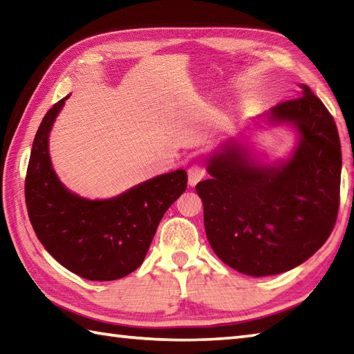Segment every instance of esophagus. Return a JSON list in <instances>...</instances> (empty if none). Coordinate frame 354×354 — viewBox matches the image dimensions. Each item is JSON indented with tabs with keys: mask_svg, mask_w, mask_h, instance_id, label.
I'll use <instances>...</instances> for the list:
<instances>
[{
	"mask_svg": "<svg viewBox=\"0 0 354 354\" xmlns=\"http://www.w3.org/2000/svg\"><path fill=\"white\" fill-rule=\"evenodd\" d=\"M207 175V170L203 164H193L189 169V183L190 185H195L201 179H204Z\"/></svg>",
	"mask_w": 354,
	"mask_h": 354,
	"instance_id": "34e87169",
	"label": "esophagus"
}]
</instances>
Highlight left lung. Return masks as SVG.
<instances>
[{
	"label": "left lung",
	"instance_id": "1",
	"mask_svg": "<svg viewBox=\"0 0 354 354\" xmlns=\"http://www.w3.org/2000/svg\"><path fill=\"white\" fill-rule=\"evenodd\" d=\"M272 120L301 133L287 162L259 165L230 142L212 156V178L196 184L213 252L256 278L288 272L319 250L341 203V141L324 102L302 86L301 96L276 104Z\"/></svg>",
	"mask_w": 354,
	"mask_h": 354
}]
</instances>
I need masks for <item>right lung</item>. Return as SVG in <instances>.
<instances>
[{
  "label": "right lung",
  "mask_w": 354,
  "mask_h": 354,
  "mask_svg": "<svg viewBox=\"0 0 354 354\" xmlns=\"http://www.w3.org/2000/svg\"><path fill=\"white\" fill-rule=\"evenodd\" d=\"M67 98L48 110L35 135L24 184L27 213L39 242L62 267L88 281H115L142 264L159 221L187 189V173H165L112 199L73 195L48 156V131Z\"/></svg>",
  "instance_id": "right-lung-1"
}]
</instances>
